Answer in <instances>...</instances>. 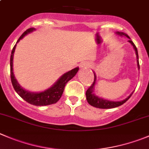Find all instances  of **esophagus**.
Masks as SVG:
<instances>
[{
	"label": "esophagus",
	"instance_id": "esophagus-1",
	"mask_svg": "<svg viewBox=\"0 0 149 149\" xmlns=\"http://www.w3.org/2000/svg\"><path fill=\"white\" fill-rule=\"evenodd\" d=\"M89 65L88 64V63H82L81 65H80V66H81V67H86V66H88Z\"/></svg>",
	"mask_w": 149,
	"mask_h": 149
}]
</instances>
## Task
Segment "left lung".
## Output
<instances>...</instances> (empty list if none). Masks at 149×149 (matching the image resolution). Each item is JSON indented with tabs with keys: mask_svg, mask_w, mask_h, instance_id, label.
<instances>
[{
	"mask_svg": "<svg viewBox=\"0 0 149 149\" xmlns=\"http://www.w3.org/2000/svg\"><path fill=\"white\" fill-rule=\"evenodd\" d=\"M117 34L120 35V36H127V38L130 39V40L128 41L130 44L133 46L134 47V50H135V53L136 56H137V66H138V69H140V65H139V61H138V52H137V49L136 46L134 45V44L133 43L132 41L130 39V36H128L127 34L124 33H120V32H117ZM94 74V72H93ZM96 80H97V76L95 75L94 74V80H93V83H92L91 86L88 88V90L86 91V100H87L89 104H91V106L95 107H97V108H101V109H109V108H114V107H118V106L122 105L124 103H125L130 98V97L132 96L133 93H132V94H130L127 99H125L123 101H120V102H113V101H109V100H103V99L100 98V97H97V96H95L94 93H93V87L95 86V83H96Z\"/></svg>",
	"mask_w": 149,
	"mask_h": 149,
	"instance_id": "1",
	"label": "left lung"
}]
</instances>
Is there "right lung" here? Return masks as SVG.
<instances>
[{"mask_svg": "<svg viewBox=\"0 0 149 149\" xmlns=\"http://www.w3.org/2000/svg\"><path fill=\"white\" fill-rule=\"evenodd\" d=\"M34 28H28V30L24 32L20 37L18 39L17 42H19L20 39H22L24 36L28 33H31L33 31H34ZM15 47H16V45L14 46L13 49L12 50V54H11V58H10V74H11V81H12V86H13L14 88H15V91L19 94L20 97H22L25 101L27 102L30 103V104H33V105L36 106H45V105H49V104H55L57 102L60 98L61 97L62 94H63V90H64V87L66 86V83L71 80L73 77H74L77 72H78L79 68H74V69H72L69 72H66L64 74L61 76L59 78V80L55 83L52 87L49 88L47 90L43 92H39V93H32V92H29L28 91L24 90L21 86H19V83L15 78L13 73V56L14 52H15Z\"/></svg>", "mask_w": 149, "mask_h": 149, "instance_id": "right-lung-1", "label": "right lung"}]
</instances>
